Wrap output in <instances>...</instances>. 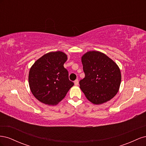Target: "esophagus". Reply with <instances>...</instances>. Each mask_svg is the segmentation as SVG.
Instances as JSON below:
<instances>
[{"instance_id": "esophagus-1", "label": "esophagus", "mask_w": 146, "mask_h": 146, "mask_svg": "<svg viewBox=\"0 0 146 146\" xmlns=\"http://www.w3.org/2000/svg\"><path fill=\"white\" fill-rule=\"evenodd\" d=\"M78 84V80L77 79V80H76L74 81V85H76V86H77Z\"/></svg>"}]
</instances>
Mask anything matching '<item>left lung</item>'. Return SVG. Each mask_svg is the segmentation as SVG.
I'll use <instances>...</instances> for the list:
<instances>
[{"label":"left lung","mask_w":146,"mask_h":146,"mask_svg":"<svg viewBox=\"0 0 146 146\" xmlns=\"http://www.w3.org/2000/svg\"><path fill=\"white\" fill-rule=\"evenodd\" d=\"M85 77L79 82L86 99L100 105L113 99L121 82V73L117 64L102 52L88 51L82 56Z\"/></svg>","instance_id":"8db88e82"}]
</instances>
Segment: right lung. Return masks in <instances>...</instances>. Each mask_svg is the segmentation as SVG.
Wrapping results in <instances>:
<instances>
[{"label": "right lung", "instance_id": "add662e5", "mask_svg": "<svg viewBox=\"0 0 146 146\" xmlns=\"http://www.w3.org/2000/svg\"><path fill=\"white\" fill-rule=\"evenodd\" d=\"M68 56L61 51L47 53L30 69L29 83L35 98L48 105H56L74 86L64 68Z\"/></svg>", "mask_w": 146, "mask_h": 146}]
</instances>
